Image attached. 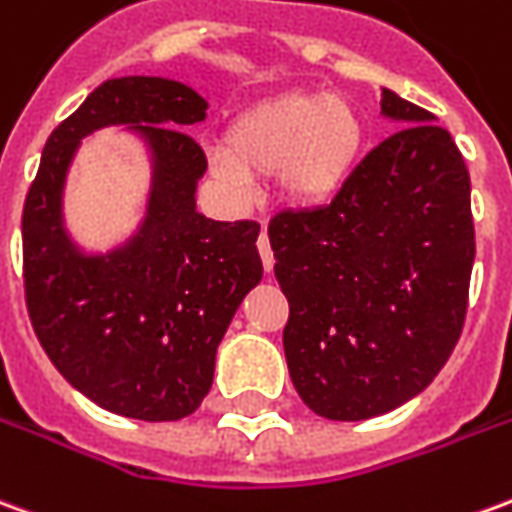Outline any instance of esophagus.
<instances>
[{
    "label": "esophagus",
    "instance_id": "1",
    "mask_svg": "<svg viewBox=\"0 0 512 512\" xmlns=\"http://www.w3.org/2000/svg\"><path fill=\"white\" fill-rule=\"evenodd\" d=\"M257 249H260V260H263V268H266V271H271V268H274V252H271V244H268L266 230L260 232V238H257Z\"/></svg>",
    "mask_w": 512,
    "mask_h": 512
}]
</instances>
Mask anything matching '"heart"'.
<instances>
[{"label": "heart", "mask_w": 512, "mask_h": 512, "mask_svg": "<svg viewBox=\"0 0 512 512\" xmlns=\"http://www.w3.org/2000/svg\"><path fill=\"white\" fill-rule=\"evenodd\" d=\"M363 149V119L338 94L293 91L238 116L213 155L216 180L244 196L249 180L274 177L291 207L330 205L355 174Z\"/></svg>", "instance_id": "1"}]
</instances>
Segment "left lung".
<instances>
[{"label": "left lung", "mask_w": 512, "mask_h": 512, "mask_svg": "<svg viewBox=\"0 0 512 512\" xmlns=\"http://www.w3.org/2000/svg\"><path fill=\"white\" fill-rule=\"evenodd\" d=\"M380 105L402 130L330 205L268 224L291 305L282 346L293 388L332 421L391 413L438 377L474 266L471 180L452 135L388 88Z\"/></svg>", "instance_id": "1"}]
</instances>
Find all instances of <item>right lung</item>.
<instances>
[{
	"mask_svg": "<svg viewBox=\"0 0 512 512\" xmlns=\"http://www.w3.org/2000/svg\"><path fill=\"white\" fill-rule=\"evenodd\" d=\"M207 102L169 77L107 80L44 146L21 216L24 291L35 335L71 388L116 416L177 421L213 385L216 349L263 277L260 224L196 210L205 152L188 130ZM124 126L150 157L145 219L91 253L65 227V180L81 141Z\"/></svg>",
	"mask_w": 512,
	"mask_h": 512,
	"instance_id": "1",
	"label": "right lung"
}]
</instances>
